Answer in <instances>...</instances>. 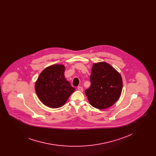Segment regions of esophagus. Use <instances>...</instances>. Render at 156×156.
Listing matches in <instances>:
<instances>
[{"mask_svg": "<svg viewBox=\"0 0 156 156\" xmlns=\"http://www.w3.org/2000/svg\"><path fill=\"white\" fill-rule=\"evenodd\" d=\"M77 89H78V90H80V92H83V89L81 87H78Z\"/></svg>", "mask_w": 156, "mask_h": 156, "instance_id": "1", "label": "esophagus"}]
</instances>
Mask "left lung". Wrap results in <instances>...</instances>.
Returning a JSON list of instances; mask_svg holds the SVG:
<instances>
[{"instance_id": "1", "label": "left lung", "mask_w": 156, "mask_h": 156, "mask_svg": "<svg viewBox=\"0 0 156 156\" xmlns=\"http://www.w3.org/2000/svg\"><path fill=\"white\" fill-rule=\"evenodd\" d=\"M90 81V86L85 93L93 107L104 109L118 101L122 90V78L109 64L106 62L93 64Z\"/></svg>"}]
</instances>
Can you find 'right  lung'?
<instances>
[{"mask_svg": "<svg viewBox=\"0 0 156 156\" xmlns=\"http://www.w3.org/2000/svg\"><path fill=\"white\" fill-rule=\"evenodd\" d=\"M65 66L54 64L45 68L35 83V90L40 101L51 108L62 106L75 91L64 76Z\"/></svg>", "mask_w": 156, "mask_h": 156, "instance_id": "1", "label": "right lung"}]
</instances>
